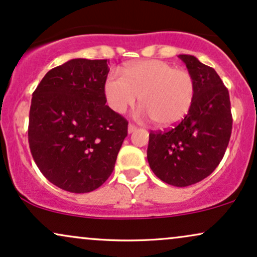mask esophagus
Segmentation results:
<instances>
[{"mask_svg":"<svg viewBox=\"0 0 257 257\" xmlns=\"http://www.w3.org/2000/svg\"><path fill=\"white\" fill-rule=\"evenodd\" d=\"M135 131H137V126H135L134 124H132V123H131V124L128 125V133H129V134H131V133H134Z\"/></svg>","mask_w":257,"mask_h":257,"instance_id":"obj_1","label":"esophagus"}]
</instances>
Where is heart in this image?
Returning <instances> with one entry per match:
<instances>
[{
    "label": "heart",
    "instance_id": "obj_1",
    "mask_svg": "<svg viewBox=\"0 0 257 257\" xmlns=\"http://www.w3.org/2000/svg\"><path fill=\"white\" fill-rule=\"evenodd\" d=\"M122 71L123 77L108 73L104 84L106 101L114 112L124 113L139 100L141 117H150L161 128L176 125L188 113L196 83L187 70L163 60H137Z\"/></svg>",
    "mask_w": 257,
    "mask_h": 257
}]
</instances>
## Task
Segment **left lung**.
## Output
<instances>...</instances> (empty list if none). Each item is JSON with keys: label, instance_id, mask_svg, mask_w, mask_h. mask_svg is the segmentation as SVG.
<instances>
[{"label": "left lung", "instance_id": "8db88e82", "mask_svg": "<svg viewBox=\"0 0 257 257\" xmlns=\"http://www.w3.org/2000/svg\"><path fill=\"white\" fill-rule=\"evenodd\" d=\"M179 58L196 83L193 104L178 125L150 133L147 161L162 181L186 187L219 166L231 138L232 113L228 90L213 67L193 55Z\"/></svg>", "mask_w": 257, "mask_h": 257}]
</instances>
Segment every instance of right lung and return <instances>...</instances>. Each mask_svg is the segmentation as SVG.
<instances>
[{
    "label": "right lung",
    "mask_w": 257,
    "mask_h": 257,
    "mask_svg": "<svg viewBox=\"0 0 257 257\" xmlns=\"http://www.w3.org/2000/svg\"><path fill=\"white\" fill-rule=\"evenodd\" d=\"M107 60L72 59L32 94L29 145L38 169L72 193L100 187L113 172L128 122L106 104Z\"/></svg>",
    "instance_id": "1"
}]
</instances>
